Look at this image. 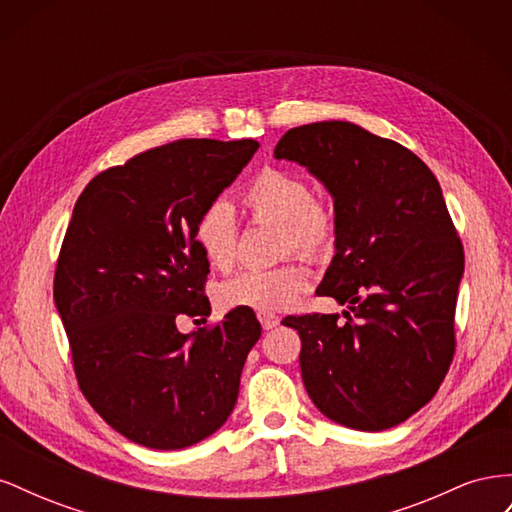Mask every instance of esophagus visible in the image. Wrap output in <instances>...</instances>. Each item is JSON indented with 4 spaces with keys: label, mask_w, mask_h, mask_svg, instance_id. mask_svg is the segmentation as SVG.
I'll list each match as a JSON object with an SVG mask.
<instances>
[{
    "label": "esophagus",
    "mask_w": 512,
    "mask_h": 512,
    "mask_svg": "<svg viewBox=\"0 0 512 512\" xmlns=\"http://www.w3.org/2000/svg\"><path fill=\"white\" fill-rule=\"evenodd\" d=\"M258 320H260V324H262V329L265 331H269V329H275L277 324H280V316H275V314H258Z\"/></svg>",
    "instance_id": "obj_1"
}]
</instances>
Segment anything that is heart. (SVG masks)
I'll list each match as a JSON object with an SVG mask.
<instances>
[{
  "mask_svg": "<svg viewBox=\"0 0 512 512\" xmlns=\"http://www.w3.org/2000/svg\"><path fill=\"white\" fill-rule=\"evenodd\" d=\"M243 211L254 222L280 226V254L307 258L327 256L337 241L335 211L312 194L305 177L284 168H262L239 194ZM239 224L222 200L200 211L194 239L209 265L218 271L232 269L237 260ZM312 284V271L303 260H288L265 271H243L220 288L224 307H243L258 314L288 309Z\"/></svg>",
  "mask_w": 512,
  "mask_h": 512,
  "instance_id": "1",
  "label": "heart"
}]
</instances>
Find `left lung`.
<instances>
[{
    "instance_id": "obj_1",
    "label": "left lung",
    "mask_w": 512,
    "mask_h": 512,
    "mask_svg": "<svg viewBox=\"0 0 512 512\" xmlns=\"http://www.w3.org/2000/svg\"><path fill=\"white\" fill-rule=\"evenodd\" d=\"M273 156L333 196L335 256L318 294L339 314L286 316L316 408L359 431L404 423L436 395L455 354L463 245L438 179L410 149L350 121L288 130Z\"/></svg>"
}]
</instances>
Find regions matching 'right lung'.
I'll return each instance as SVG.
<instances>
[{"mask_svg": "<svg viewBox=\"0 0 512 512\" xmlns=\"http://www.w3.org/2000/svg\"><path fill=\"white\" fill-rule=\"evenodd\" d=\"M258 143L183 138L87 183L57 258L53 299L85 399L121 436L177 451L218 431L237 404L252 309L207 318L209 262L194 224L252 160Z\"/></svg>", "mask_w": 512, "mask_h": 512, "instance_id": "add662e5", "label": "right lung"}]
</instances>
